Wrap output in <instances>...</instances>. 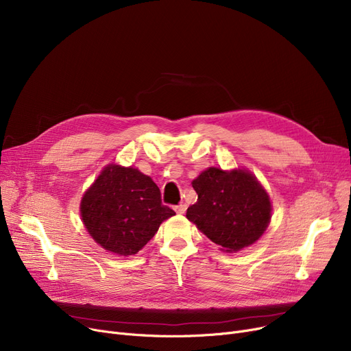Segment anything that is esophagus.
I'll use <instances>...</instances> for the list:
<instances>
[{
  "mask_svg": "<svg viewBox=\"0 0 351 351\" xmlns=\"http://www.w3.org/2000/svg\"><path fill=\"white\" fill-rule=\"evenodd\" d=\"M175 210H176V213H179V215H183V213L186 212V205H185V204H180V205L175 206Z\"/></svg>",
  "mask_w": 351,
  "mask_h": 351,
  "instance_id": "34e87169",
  "label": "esophagus"
}]
</instances>
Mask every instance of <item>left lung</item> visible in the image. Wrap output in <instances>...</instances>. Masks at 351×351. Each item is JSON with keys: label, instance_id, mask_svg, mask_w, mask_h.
Returning a JSON list of instances; mask_svg holds the SVG:
<instances>
[{"label": "left lung", "instance_id": "1", "mask_svg": "<svg viewBox=\"0 0 351 351\" xmlns=\"http://www.w3.org/2000/svg\"><path fill=\"white\" fill-rule=\"evenodd\" d=\"M192 186L197 202L188 208L186 217L213 243L237 252L265 233L271 216L270 197L250 172L209 168Z\"/></svg>", "mask_w": 351, "mask_h": 351}]
</instances>
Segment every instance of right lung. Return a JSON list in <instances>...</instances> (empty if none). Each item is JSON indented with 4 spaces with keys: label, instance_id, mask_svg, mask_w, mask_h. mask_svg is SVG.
<instances>
[{
    "label": "right lung",
    "instance_id": "add662e5",
    "mask_svg": "<svg viewBox=\"0 0 351 351\" xmlns=\"http://www.w3.org/2000/svg\"><path fill=\"white\" fill-rule=\"evenodd\" d=\"M173 215L162 205L160 191L149 176L119 165H108L81 200L88 233L119 256L138 253Z\"/></svg>",
    "mask_w": 351,
    "mask_h": 351
}]
</instances>
